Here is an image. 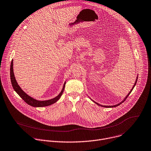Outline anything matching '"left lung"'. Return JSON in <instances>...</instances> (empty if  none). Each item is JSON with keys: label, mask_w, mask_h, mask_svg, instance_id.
<instances>
[{"label": "left lung", "mask_w": 151, "mask_h": 151, "mask_svg": "<svg viewBox=\"0 0 151 151\" xmlns=\"http://www.w3.org/2000/svg\"><path fill=\"white\" fill-rule=\"evenodd\" d=\"M137 78H138V75H137V76L136 77V81H135V82H134V85H133V86L132 87V88L131 89V90H130V91L129 92V93L125 96V98L122 100V101L120 103H119V104H116V105H114V106H103V105H101V104H98V103H97L96 102H95V101H94L93 100H92V99H91V98H90L92 101L95 103V104H96V105H98V106H101V107H106V108H112V107H117V106H119V105H120L122 103H123L125 100H126V99L127 98V96L129 95V94L131 93V92L132 91V90L133 89V88H134V87L135 86V85H136V82H137Z\"/></svg>", "instance_id": "obj_1"}]
</instances>
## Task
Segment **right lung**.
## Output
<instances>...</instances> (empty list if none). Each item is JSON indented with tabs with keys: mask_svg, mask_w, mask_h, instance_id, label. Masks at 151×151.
Listing matches in <instances>:
<instances>
[{
	"mask_svg": "<svg viewBox=\"0 0 151 151\" xmlns=\"http://www.w3.org/2000/svg\"><path fill=\"white\" fill-rule=\"evenodd\" d=\"M13 60L11 62V68H10V76H11V83L12 85L13 88L15 90V91L20 96V97L24 99V101L28 104V105L34 107H46L52 105L55 103H56L58 100L60 99L61 97L65 87V84L66 82H65L63 84V86L62 88V89L60 93L56 96V97L48 99V100H44V101H40V100L36 99L31 96L28 95L27 93H25L20 87V86L18 84V82L15 79L14 73V68H13Z\"/></svg>",
	"mask_w": 151,
	"mask_h": 151,
	"instance_id": "right-lung-1",
	"label": "right lung"
}]
</instances>
